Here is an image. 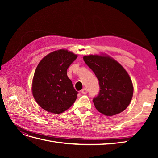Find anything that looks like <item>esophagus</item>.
Wrapping results in <instances>:
<instances>
[{"mask_svg":"<svg viewBox=\"0 0 158 158\" xmlns=\"http://www.w3.org/2000/svg\"><path fill=\"white\" fill-rule=\"evenodd\" d=\"M81 92H82L83 94H87L88 93V89L86 88H84V89H82V91H81Z\"/></svg>","mask_w":158,"mask_h":158,"instance_id":"obj_1","label":"esophagus"}]
</instances>
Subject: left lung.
I'll list each match as a JSON object with an SVG mask.
<instances>
[{"mask_svg": "<svg viewBox=\"0 0 158 158\" xmlns=\"http://www.w3.org/2000/svg\"><path fill=\"white\" fill-rule=\"evenodd\" d=\"M83 59L99 80V92L93 99L98 111L113 116L125 110L132 98L133 85L125 69L109 56L88 55Z\"/></svg>", "mask_w": 158, "mask_h": 158, "instance_id": "1", "label": "left lung"}]
</instances>
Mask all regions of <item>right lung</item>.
I'll return each mask as SVG.
<instances>
[{"label":"right lung","instance_id":"obj_1","mask_svg":"<svg viewBox=\"0 0 158 158\" xmlns=\"http://www.w3.org/2000/svg\"><path fill=\"white\" fill-rule=\"evenodd\" d=\"M77 55L67 50L51 52L35 69L32 83L33 98L45 111L59 114L70 107L78 92L67 76V69Z\"/></svg>","mask_w":158,"mask_h":158}]
</instances>
